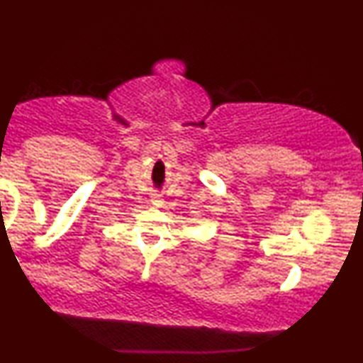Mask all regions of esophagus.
Returning <instances> with one entry per match:
<instances>
[{"mask_svg":"<svg viewBox=\"0 0 363 363\" xmlns=\"http://www.w3.org/2000/svg\"><path fill=\"white\" fill-rule=\"evenodd\" d=\"M152 203H153V205H155V206H162L163 200H162V198L158 196V195H153V196H152Z\"/></svg>","mask_w":363,"mask_h":363,"instance_id":"34e87169","label":"esophagus"}]
</instances>
